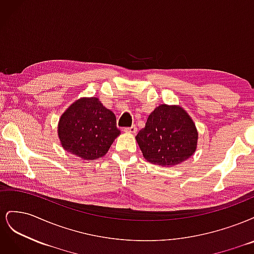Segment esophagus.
I'll list each match as a JSON object with an SVG mask.
<instances>
[{"mask_svg": "<svg viewBox=\"0 0 254 254\" xmlns=\"http://www.w3.org/2000/svg\"><path fill=\"white\" fill-rule=\"evenodd\" d=\"M137 131V128L136 126H131V127H127V128H124V132H128V133H136Z\"/></svg>", "mask_w": 254, "mask_h": 254, "instance_id": "obj_1", "label": "esophagus"}]
</instances>
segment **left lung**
<instances>
[{"label":"left lung","instance_id":"obj_1","mask_svg":"<svg viewBox=\"0 0 254 254\" xmlns=\"http://www.w3.org/2000/svg\"><path fill=\"white\" fill-rule=\"evenodd\" d=\"M135 140L148 162L172 167L194 155L198 132L186 110L163 104L149 114Z\"/></svg>","mask_w":254,"mask_h":254}]
</instances>
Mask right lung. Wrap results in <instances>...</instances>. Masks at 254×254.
Segmentation results:
<instances>
[{
    "instance_id": "1",
    "label": "right lung",
    "mask_w": 254,
    "mask_h": 254,
    "mask_svg": "<svg viewBox=\"0 0 254 254\" xmlns=\"http://www.w3.org/2000/svg\"><path fill=\"white\" fill-rule=\"evenodd\" d=\"M117 118L96 97H82L61 115L58 136L64 149L83 160L105 156L120 135Z\"/></svg>"
}]
</instances>
